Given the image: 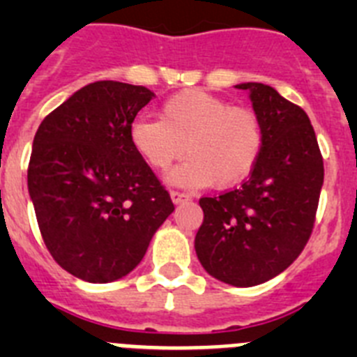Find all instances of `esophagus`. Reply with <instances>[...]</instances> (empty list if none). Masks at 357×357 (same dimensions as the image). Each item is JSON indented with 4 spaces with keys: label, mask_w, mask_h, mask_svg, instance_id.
<instances>
[{
    "label": "esophagus",
    "mask_w": 357,
    "mask_h": 357,
    "mask_svg": "<svg viewBox=\"0 0 357 357\" xmlns=\"http://www.w3.org/2000/svg\"><path fill=\"white\" fill-rule=\"evenodd\" d=\"M169 195H172L173 204H181V202H185V200H189V198H191L188 193H182V191H175V189H173Z\"/></svg>",
    "instance_id": "obj_1"
}]
</instances>
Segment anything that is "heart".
Wrapping results in <instances>:
<instances>
[{"label": "heart", "instance_id": "heart-1", "mask_svg": "<svg viewBox=\"0 0 357 357\" xmlns=\"http://www.w3.org/2000/svg\"><path fill=\"white\" fill-rule=\"evenodd\" d=\"M130 144L157 172H166L184 155L169 175L176 185L230 188L255 168L264 146L261 116L250 107L230 105L206 91L188 89L169 96L157 119L132 123Z\"/></svg>", "mask_w": 357, "mask_h": 357}]
</instances>
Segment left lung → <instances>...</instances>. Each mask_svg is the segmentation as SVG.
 Here are the masks:
<instances>
[{
	"mask_svg": "<svg viewBox=\"0 0 357 357\" xmlns=\"http://www.w3.org/2000/svg\"><path fill=\"white\" fill-rule=\"evenodd\" d=\"M250 91L264 127V146L239 188L200 198L204 223L195 250L206 272L248 288L273 279L311 238L324 184V159L307 114L264 84Z\"/></svg>",
	"mask_w": 357,
	"mask_h": 357,
	"instance_id": "1",
	"label": "left lung"
}]
</instances>
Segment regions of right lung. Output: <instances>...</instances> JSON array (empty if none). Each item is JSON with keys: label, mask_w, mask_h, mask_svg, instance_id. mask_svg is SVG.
Wrapping results in <instances>:
<instances>
[{"label": "right lung", "mask_w": 357, "mask_h": 357, "mask_svg": "<svg viewBox=\"0 0 357 357\" xmlns=\"http://www.w3.org/2000/svg\"><path fill=\"white\" fill-rule=\"evenodd\" d=\"M153 98L143 85H85L39 125L28 191L44 245L87 282L130 273L173 213L172 197L132 148L135 116Z\"/></svg>", "instance_id": "1"}]
</instances>
